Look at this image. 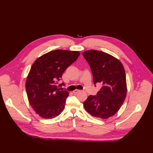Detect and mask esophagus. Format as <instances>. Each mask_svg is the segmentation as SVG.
Masks as SVG:
<instances>
[{
  "label": "esophagus",
  "mask_w": 153,
  "mask_h": 153,
  "mask_svg": "<svg viewBox=\"0 0 153 153\" xmlns=\"http://www.w3.org/2000/svg\"><path fill=\"white\" fill-rule=\"evenodd\" d=\"M80 91L79 90H78V89H76V90H75V91H73V93L74 94H76V93H77V92H79Z\"/></svg>",
  "instance_id": "esophagus-1"
}]
</instances>
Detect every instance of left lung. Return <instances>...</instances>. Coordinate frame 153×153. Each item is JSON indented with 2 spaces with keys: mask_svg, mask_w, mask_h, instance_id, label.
Returning a JSON list of instances; mask_svg holds the SVG:
<instances>
[{
  "mask_svg": "<svg viewBox=\"0 0 153 153\" xmlns=\"http://www.w3.org/2000/svg\"><path fill=\"white\" fill-rule=\"evenodd\" d=\"M89 64L94 85L102 87L96 95L84 101L85 109L92 116L107 119L116 114L126 96V73L122 63L112 55L98 50L83 53Z\"/></svg>",
  "mask_w": 153,
  "mask_h": 153,
  "instance_id": "left-lung-1",
  "label": "left lung"
}]
</instances>
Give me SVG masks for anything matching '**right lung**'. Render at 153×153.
<instances>
[{
  "instance_id": "add662e5",
  "label": "right lung",
  "mask_w": 153,
  "mask_h": 153,
  "mask_svg": "<svg viewBox=\"0 0 153 153\" xmlns=\"http://www.w3.org/2000/svg\"><path fill=\"white\" fill-rule=\"evenodd\" d=\"M80 54L78 51L55 50L43 55L32 64L26 80V92L29 103L41 117H55L64 109L69 92L60 91L59 87L64 84L57 85L58 82Z\"/></svg>"
}]
</instances>
